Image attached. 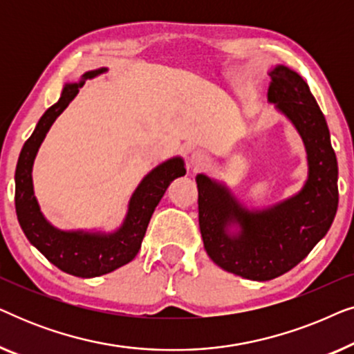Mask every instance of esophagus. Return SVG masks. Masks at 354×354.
Wrapping results in <instances>:
<instances>
[{"label":"esophagus","instance_id":"1","mask_svg":"<svg viewBox=\"0 0 354 354\" xmlns=\"http://www.w3.org/2000/svg\"><path fill=\"white\" fill-rule=\"evenodd\" d=\"M207 161H209V158H207V154L205 151H193L192 156H190L192 171L193 172L201 171V169L207 164Z\"/></svg>","mask_w":354,"mask_h":354}]
</instances>
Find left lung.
<instances>
[{
	"label": "left lung",
	"instance_id": "1",
	"mask_svg": "<svg viewBox=\"0 0 354 354\" xmlns=\"http://www.w3.org/2000/svg\"><path fill=\"white\" fill-rule=\"evenodd\" d=\"M268 101L301 135L308 180L297 195L248 209L224 183L198 174V217L209 258L243 279L270 280L306 258L330 229L338 207V166L322 111L306 82L285 66L269 72Z\"/></svg>",
	"mask_w": 354,
	"mask_h": 354
}]
</instances>
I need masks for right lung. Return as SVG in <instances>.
Here are the masks:
<instances>
[{
	"label": "right lung",
	"instance_id": "add662e5",
	"mask_svg": "<svg viewBox=\"0 0 354 354\" xmlns=\"http://www.w3.org/2000/svg\"><path fill=\"white\" fill-rule=\"evenodd\" d=\"M101 67L88 71L77 84H66L61 98L38 120L30 138L24 143L16 167V212L19 224L28 241L56 268L75 277H98L113 272L137 256L154 207L161 201L167 187L177 177L185 176V162L180 156L167 159L147 174L129 201V209L122 225L109 232L59 230L43 216L33 193L32 169L38 148L48 130L72 100L79 93L86 79L103 74Z\"/></svg>",
	"mask_w": 354,
	"mask_h": 354
}]
</instances>
